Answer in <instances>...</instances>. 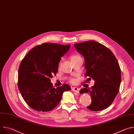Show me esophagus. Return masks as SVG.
Segmentation results:
<instances>
[{
	"label": "esophagus",
	"mask_w": 134,
	"mask_h": 134,
	"mask_svg": "<svg viewBox=\"0 0 134 134\" xmlns=\"http://www.w3.org/2000/svg\"><path fill=\"white\" fill-rule=\"evenodd\" d=\"M71 90L75 92H76V93H79V88L76 87H71Z\"/></svg>",
	"instance_id": "obj_1"
}]
</instances>
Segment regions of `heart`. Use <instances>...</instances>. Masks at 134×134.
<instances>
[{"label":"heart","mask_w":134,"mask_h":134,"mask_svg":"<svg viewBox=\"0 0 134 134\" xmlns=\"http://www.w3.org/2000/svg\"><path fill=\"white\" fill-rule=\"evenodd\" d=\"M81 58V57L78 55V54H74L72 55L71 57V60H75V59H78V58ZM69 81L70 83H74L75 82L76 80L74 78H70L69 79Z\"/></svg>","instance_id":"obj_1"}]
</instances>
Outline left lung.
I'll list each match as a JSON object with an SVG mask.
<instances>
[{
	"label": "left lung",
	"instance_id": "obj_1",
	"mask_svg": "<svg viewBox=\"0 0 134 134\" xmlns=\"http://www.w3.org/2000/svg\"><path fill=\"white\" fill-rule=\"evenodd\" d=\"M77 51L85 58V76L95 81L91 89L84 88L80 93H89L92 102L87 108L98 111L109 107L119 91L121 69L115 55L104 45L94 41L75 43Z\"/></svg>",
	"mask_w": 134,
	"mask_h": 134
}]
</instances>
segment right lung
Here are the masks:
<instances>
[{"instance_id": "right-lung-1", "label": "right lung", "mask_w": 134, "mask_h": 134, "mask_svg": "<svg viewBox=\"0 0 134 134\" xmlns=\"http://www.w3.org/2000/svg\"><path fill=\"white\" fill-rule=\"evenodd\" d=\"M70 47V44L44 43L33 48L23 59L18 69V87L32 109L52 110L59 103L63 93L70 90L66 84L54 88L50 80L56 75L61 57Z\"/></svg>"}]
</instances>
